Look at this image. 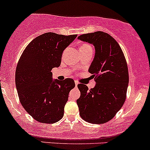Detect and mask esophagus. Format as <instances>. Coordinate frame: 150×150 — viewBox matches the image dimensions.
<instances>
[{
  "instance_id": "1",
  "label": "esophagus",
  "mask_w": 150,
  "mask_h": 150,
  "mask_svg": "<svg viewBox=\"0 0 150 150\" xmlns=\"http://www.w3.org/2000/svg\"><path fill=\"white\" fill-rule=\"evenodd\" d=\"M75 86L77 87V86H78V82L75 80Z\"/></svg>"
}]
</instances>
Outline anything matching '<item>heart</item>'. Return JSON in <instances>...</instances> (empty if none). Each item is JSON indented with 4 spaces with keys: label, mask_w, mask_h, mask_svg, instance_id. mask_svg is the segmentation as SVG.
Returning <instances> with one entry per match:
<instances>
[{
    "label": "heart",
    "mask_w": 150,
    "mask_h": 150,
    "mask_svg": "<svg viewBox=\"0 0 150 150\" xmlns=\"http://www.w3.org/2000/svg\"><path fill=\"white\" fill-rule=\"evenodd\" d=\"M89 45H88V44H84V45H83L81 46V47H85V46H88Z\"/></svg>",
    "instance_id": "obj_1"
}]
</instances>
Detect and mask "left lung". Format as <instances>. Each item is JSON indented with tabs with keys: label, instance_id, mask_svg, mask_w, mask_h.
<instances>
[{
	"label": "left lung",
	"instance_id": "left-lung-1",
	"mask_svg": "<svg viewBox=\"0 0 150 150\" xmlns=\"http://www.w3.org/2000/svg\"><path fill=\"white\" fill-rule=\"evenodd\" d=\"M78 39L95 47V57L88 71L96 82L90 90L84 84L78 85L80 115L88 122L105 123L114 117L125 101L129 83L126 60L119 44L106 33L96 31Z\"/></svg>",
	"mask_w": 150,
	"mask_h": 150
}]
</instances>
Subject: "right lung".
Returning <instances> with one entry per match:
<instances>
[{
  "mask_svg": "<svg viewBox=\"0 0 150 150\" xmlns=\"http://www.w3.org/2000/svg\"><path fill=\"white\" fill-rule=\"evenodd\" d=\"M77 35L46 33L28 45L16 70V85L21 105L35 120L55 123L62 119L68 94L75 87L71 78L52 80L51 70L61 63L64 50Z\"/></svg>",
  "mask_w": 150,
  "mask_h": 150,
  "instance_id": "1",
  "label": "right lung"
}]
</instances>
